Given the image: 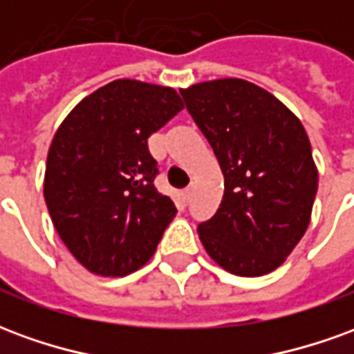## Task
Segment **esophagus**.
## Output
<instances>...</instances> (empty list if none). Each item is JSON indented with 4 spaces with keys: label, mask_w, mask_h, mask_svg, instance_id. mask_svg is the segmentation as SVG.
Segmentation results:
<instances>
[{
    "label": "esophagus",
    "mask_w": 354,
    "mask_h": 354,
    "mask_svg": "<svg viewBox=\"0 0 354 354\" xmlns=\"http://www.w3.org/2000/svg\"><path fill=\"white\" fill-rule=\"evenodd\" d=\"M192 193H193V187H185L184 192H182V199L189 201V197H192Z\"/></svg>",
    "instance_id": "1"
}]
</instances>
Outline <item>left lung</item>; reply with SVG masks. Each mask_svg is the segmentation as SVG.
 Masks as SVG:
<instances>
[{
    "mask_svg": "<svg viewBox=\"0 0 354 354\" xmlns=\"http://www.w3.org/2000/svg\"><path fill=\"white\" fill-rule=\"evenodd\" d=\"M180 93L225 185L216 214L197 227L201 243L230 273H271L304 237L317 195L319 172L304 124L250 81H205Z\"/></svg>",
    "mask_w": 354,
    "mask_h": 354,
    "instance_id": "1",
    "label": "left lung"
}]
</instances>
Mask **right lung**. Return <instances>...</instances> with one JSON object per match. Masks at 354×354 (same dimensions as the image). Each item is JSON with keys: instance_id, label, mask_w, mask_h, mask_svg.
Returning <instances> with one entry per match:
<instances>
[{"instance_id": "add662e5", "label": "right lung", "mask_w": 354, "mask_h": 354, "mask_svg": "<svg viewBox=\"0 0 354 354\" xmlns=\"http://www.w3.org/2000/svg\"><path fill=\"white\" fill-rule=\"evenodd\" d=\"M184 104L174 88L117 80L75 106L47 155L43 195L73 258L102 277L144 266L176 216L157 192L147 138Z\"/></svg>"}]
</instances>
